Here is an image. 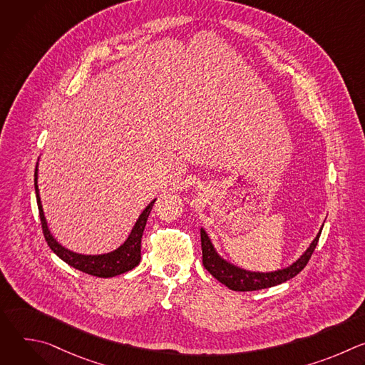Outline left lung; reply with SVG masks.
I'll list each match as a JSON object with an SVG mask.
<instances>
[{"label": "left lung", "instance_id": "obj_1", "mask_svg": "<svg viewBox=\"0 0 365 365\" xmlns=\"http://www.w3.org/2000/svg\"><path fill=\"white\" fill-rule=\"evenodd\" d=\"M322 230L317 235V238L312 241L309 248L300 255L297 262H294L290 267H286L283 270L272 272V273H255V272H247L244 269H240L220 257V254L215 251L210 237L205 232V230H200V244H202V263L203 267L210 272L218 282L225 284L228 289L235 292H252V290H262L272 286H277L280 283H284L290 279H293L296 274H299L307 264L312 254H314Z\"/></svg>", "mask_w": 365, "mask_h": 365}]
</instances>
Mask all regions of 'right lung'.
<instances>
[{"instance_id": "1", "label": "right lung", "mask_w": 365, "mask_h": 365, "mask_svg": "<svg viewBox=\"0 0 365 365\" xmlns=\"http://www.w3.org/2000/svg\"><path fill=\"white\" fill-rule=\"evenodd\" d=\"M34 189H36V197H37V206H38V215L41 221V230L43 235L47 241V245L51 248L59 258H62L65 263L72 266L73 269L83 272L91 276L96 277H114L118 274H123L125 272L133 270L135 266H138L141 259V237L144 227L147 224V218L150 215L151 207L155 202L151 200L148 206L143 211V214L138 217L131 234L128 235L127 241L117 248L115 251H111L108 254H101V255H83L73 251H69L68 248L62 247L53 235L50 234L47 228V222L43 214V207L38 196V186H37V166L34 170Z\"/></svg>"}]
</instances>
